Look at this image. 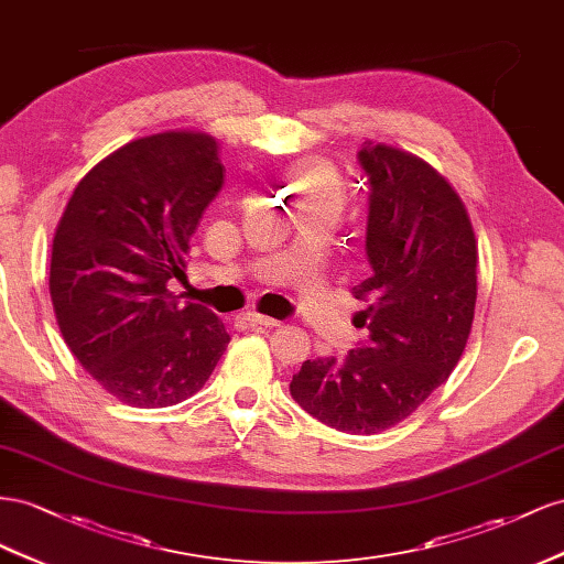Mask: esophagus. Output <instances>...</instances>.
Segmentation results:
<instances>
[{"mask_svg": "<svg viewBox=\"0 0 564 564\" xmlns=\"http://www.w3.org/2000/svg\"><path fill=\"white\" fill-rule=\"evenodd\" d=\"M246 321H250V326H267V328L281 326V321L271 318V316H264V314H260V312H248V314H246Z\"/></svg>", "mask_w": 564, "mask_h": 564, "instance_id": "1", "label": "esophagus"}]
</instances>
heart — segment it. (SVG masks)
Masks as SVG:
<instances>
[{
	"instance_id": "heart-1",
	"label": "heart",
	"mask_w": 564,
	"mask_h": 564,
	"mask_svg": "<svg viewBox=\"0 0 564 564\" xmlns=\"http://www.w3.org/2000/svg\"><path fill=\"white\" fill-rule=\"evenodd\" d=\"M291 188L297 205H343V184L324 160H304L291 170Z\"/></svg>"
}]
</instances>
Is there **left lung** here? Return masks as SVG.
<instances>
[{"label":"left lung","instance_id":"1","mask_svg":"<svg viewBox=\"0 0 564 564\" xmlns=\"http://www.w3.org/2000/svg\"><path fill=\"white\" fill-rule=\"evenodd\" d=\"M371 182L366 254L373 276L351 288L371 337L345 359H307L297 404L333 430L378 434L399 425L454 371L473 328L477 240L468 210L423 158L366 141Z\"/></svg>","mask_w":564,"mask_h":564}]
</instances>
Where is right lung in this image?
<instances>
[{
    "mask_svg": "<svg viewBox=\"0 0 564 564\" xmlns=\"http://www.w3.org/2000/svg\"><path fill=\"white\" fill-rule=\"evenodd\" d=\"M224 182L198 130L132 139L96 163L63 210L50 293L63 340L101 388L137 409L196 394L229 345L217 314L180 300L188 238Z\"/></svg>",
    "mask_w": 564,
    "mask_h": 564,
    "instance_id": "obj_1",
    "label": "right lung"
}]
</instances>
